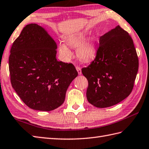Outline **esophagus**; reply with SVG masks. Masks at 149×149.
<instances>
[{"mask_svg":"<svg viewBox=\"0 0 149 149\" xmlns=\"http://www.w3.org/2000/svg\"><path fill=\"white\" fill-rule=\"evenodd\" d=\"M76 70H77V72H78V74H79V75H81V74H82L81 68V67H78V66H77V67H76Z\"/></svg>","mask_w":149,"mask_h":149,"instance_id":"esophagus-1","label":"esophagus"}]
</instances>
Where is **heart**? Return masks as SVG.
Instances as JSON below:
<instances>
[{
  "mask_svg": "<svg viewBox=\"0 0 149 149\" xmlns=\"http://www.w3.org/2000/svg\"><path fill=\"white\" fill-rule=\"evenodd\" d=\"M85 36L82 34L67 37L65 43L72 48H77L76 55L78 58L84 62L92 60L96 54V48L91 41H87L82 43ZM58 52L60 56L64 60H68L72 56V52L64 43H60L58 46Z\"/></svg>",
  "mask_w": 149,
  "mask_h": 149,
  "instance_id": "heart-1",
  "label": "heart"
}]
</instances>
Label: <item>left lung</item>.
Wrapping results in <instances>:
<instances>
[{"label": "left lung", "instance_id": "8db88e82", "mask_svg": "<svg viewBox=\"0 0 149 149\" xmlns=\"http://www.w3.org/2000/svg\"><path fill=\"white\" fill-rule=\"evenodd\" d=\"M138 69L132 38L117 26L100 37L94 60L82 68L89 84L87 101L101 108L119 103L132 93Z\"/></svg>", "mask_w": 149, "mask_h": 149}]
</instances>
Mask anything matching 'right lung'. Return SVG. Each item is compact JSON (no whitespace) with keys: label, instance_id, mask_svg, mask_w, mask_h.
I'll return each instance as SVG.
<instances>
[{"label":"right lung","instance_id":"1","mask_svg":"<svg viewBox=\"0 0 149 149\" xmlns=\"http://www.w3.org/2000/svg\"><path fill=\"white\" fill-rule=\"evenodd\" d=\"M57 46L36 24L26 25L10 49L9 67L13 89L26 105L49 111L62 105L78 75L72 63L56 60Z\"/></svg>","mask_w":149,"mask_h":149}]
</instances>
